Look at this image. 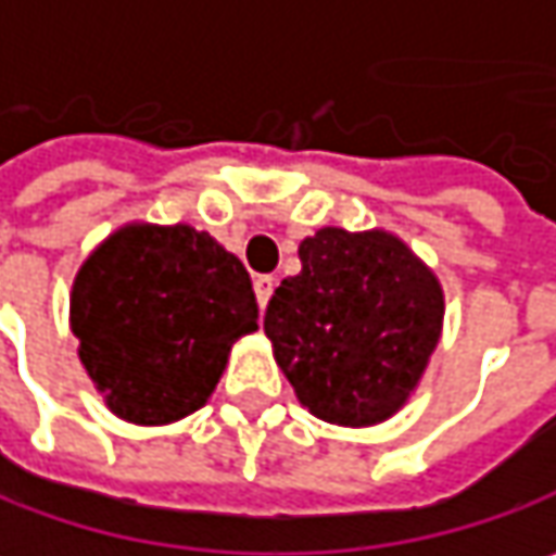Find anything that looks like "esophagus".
<instances>
[{
  "instance_id": "esophagus-1",
  "label": "esophagus",
  "mask_w": 556,
  "mask_h": 556,
  "mask_svg": "<svg viewBox=\"0 0 556 556\" xmlns=\"http://www.w3.org/2000/svg\"><path fill=\"white\" fill-rule=\"evenodd\" d=\"M274 289H277V277H270V274L254 277V295H257V305H261V308H267V302H270Z\"/></svg>"
}]
</instances>
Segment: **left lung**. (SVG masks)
Here are the masks:
<instances>
[{"label": "left lung", "mask_w": 556, "mask_h": 556, "mask_svg": "<svg viewBox=\"0 0 556 556\" xmlns=\"http://www.w3.org/2000/svg\"><path fill=\"white\" fill-rule=\"evenodd\" d=\"M299 257L302 274L279 282L264 314L299 403L343 428L393 418L441 340V279L387 229L324 226Z\"/></svg>", "instance_id": "obj_1"}]
</instances>
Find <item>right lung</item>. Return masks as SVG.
Listing matches in <instances>:
<instances>
[{
  "label": "right lung",
  "mask_w": 556,
  "mask_h": 556,
  "mask_svg": "<svg viewBox=\"0 0 556 556\" xmlns=\"http://www.w3.org/2000/svg\"><path fill=\"white\" fill-rule=\"evenodd\" d=\"M68 324L106 408L156 428L211 400L232 343L257 330V299L207 232L125 223L75 274Z\"/></svg>",
  "instance_id": "right-lung-1"
}]
</instances>
